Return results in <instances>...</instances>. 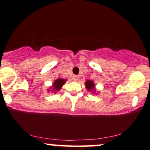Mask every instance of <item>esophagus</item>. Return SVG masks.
<instances>
[{"label":"esophagus","instance_id":"esophagus-1","mask_svg":"<svg viewBox=\"0 0 150 150\" xmlns=\"http://www.w3.org/2000/svg\"><path fill=\"white\" fill-rule=\"evenodd\" d=\"M73 80L74 81H77L78 80V76H77V75H74L73 77Z\"/></svg>","mask_w":150,"mask_h":150}]
</instances>
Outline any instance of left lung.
I'll list each match as a JSON object with an SVG mask.
<instances>
[{
	"label": "left lung",
	"mask_w": 150,
	"mask_h": 150,
	"mask_svg": "<svg viewBox=\"0 0 150 150\" xmlns=\"http://www.w3.org/2000/svg\"><path fill=\"white\" fill-rule=\"evenodd\" d=\"M85 87L86 88L88 91H92V92H95V85H94V83L93 82L92 80H87L85 82Z\"/></svg>",
	"instance_id": "left-lung-1"
}]
</instances>
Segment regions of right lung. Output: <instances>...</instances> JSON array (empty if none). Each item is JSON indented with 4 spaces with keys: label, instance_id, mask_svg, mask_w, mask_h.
<instances>
[{
    "label": "right lung",
    "instance_id": "add662e5",
    "mask_svg": "<svg viewBox=\"0 0 150 150\" xmlns=\"http://www.w3.org/2000/svg\"><path fill=\"white\" fill-rule=\"evenodd\" d=\"M65 82H66V80H65V79L58 78L56 80L54 81L53 85L50 87V88L51 89V91H53V92L56 93V92H58V91H59L60 89H61V87H63V85L65 83ZM50 90H51L49 89V91Z\"/></svg>",
    "mask_w": 150,
    "mask_h": 150
}]
</instances>
